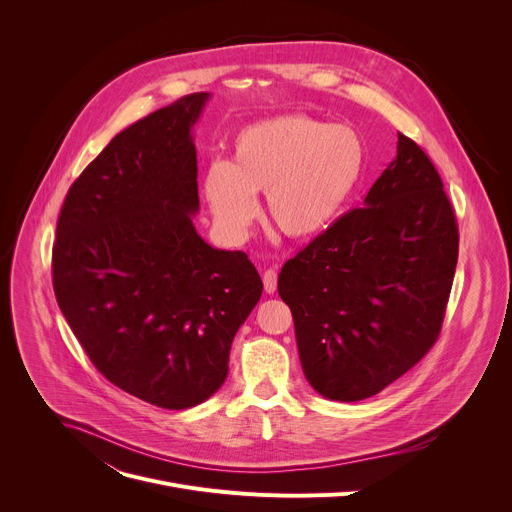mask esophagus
I'll list each match as a JSON object with an SVG mask.
<instances>
[{"instance_id":"1","label":"esophagus","mask_w":512,"mask_h":512,"mask_svg":"<svg viewBox=\"0 0 512 512\" xmlns=\"http://www.w3.org/2000/svg\"><path fill=\"white\" fill-rule=\"evenodd\" d=\"M263 285L267 294H275L277 291V271L275 269H265L263 271Z\"/></svg>"}]
</instances>
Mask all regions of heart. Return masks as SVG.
I'll return each instance as SVG.
<instances>
[{
    "label": "heart",
    "mask_w": 512,
    "mask_h": 512,
    "mask_svg": "<svg viewBox=\"0 0 512 512\" xmlns=\"http://www.w3.org/2000/svg\"><path fill=\"white\" fill-rule=\"evenodd\" d=\"M362 172L364 143L352 127L289 113L239 129L229 162L208 164L202 194L231 241L247 235L259 194L275 229L291 239H314L338 221Z\"/></svg>",
    "instance_id": "1"
}]
</instances>
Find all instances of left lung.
Here are the masks:
<instances>
[{"label":"left lung","mask_w":512,"mask_h":512,"mask_svg":"<svg viewBox=\"0 0 512 512\" xmlns=\"http://www.w3.org/2000/svg\"><path fill=\"white\" fill-rule=\"evenodd\" d=\"M458 225L440 174L399 133L397 156L362 208L346 212L279 273L308 383L362 401L405 375L440 334Z\"/></svg>","instance_id":"1"}]
</instances>
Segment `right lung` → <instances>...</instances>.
I'll return each mask as SVG.
<instances>
[{
	"mask_svg": "<svg viewBox=\"0 0 512 512\" xmlns=\"http://www.w3.org/2000/svg\"><path fill=\"white\" fill-rule=\"evenodd\" d=\"M194 93L119 131L70 186L56 225L60 312L99 373L164 409H188L227 379L237 330L263 281L243 251L194 227Z\"/></svg>",
	"mask_w": 512,
	"mask_h": 512,
	"instance_id": "add662e5",
	"label": "right lung"
}]
</instances>
